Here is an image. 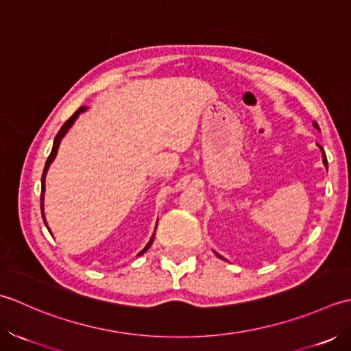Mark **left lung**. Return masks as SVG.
Here are the masks:
<instances>
[{"instance_id": "1", "label": "left lung", "mask_w": 351, "mask_h": 351, "mask_svg": "<svg viewBox=\"0 0 351 351\" xmlns=\"http://www.w3.org/2000/svg\"><path fill=\"white\" fill-rule=\"evenodd\" d=\"M315 127H317V128H318V124H317V123H315ZM323 162H324V165H326V167H327V157H326V154H324V152H323ZM219 257H221V256H219Z\"/></svg>"}]
</instances>
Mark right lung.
I'll return each mask as SVG.
<instances>
[{
  "mask_svg": "<svg viewBox=\"0 0 351 351\" xmlns=\"http://www.w3.org/2000/svg\"><path fill=\"white\" fill-rule=\"evenodd\" d=\"M83 110H86V107H80V109H78L73 117H71L65 124L62 125V128L59 130V133H57V136H56V139H54V144H53V149H51V153H49V156H48V159H47V163H45V168H44V174H42V192H40V209H42V218H44V192H45V186H44V183H45V174H47V171H48V168H49V165H51V162L54 160V157H56V154H57V148H59V144H60V141H62V138L63 136L66 134V132L69 130V127L74 124V121L77 119V117H78V113H82ZM44 221H45V218H44ZM47 224V223H45ZM153 239H154V236L152 239H149V242L147 244V247L142 250V252L139 253V254H142V253H145L147 250L152 247V244H153Z\"/></svg>",
  "mask_w": 351,
  "mask_h": 351,
  "instance_id": "1",
  "label": "right lung"
}]
</instances>
